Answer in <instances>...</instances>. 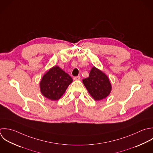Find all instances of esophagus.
Returning <instances> with one entry per match:
<instances>
[{
    "instance_id": "1",
    "label": "esophagus",
    "mask_w": 153,
    "mask_h": 153,
    "mask_svg": "<svg viewBox=\"0 0 153 153\" xmlns=\"http://www.w3.org/2000/svg\"><path fill=\"white\" fill-rule=\"evenodd\" d=\"M73 79L74 80H79L80 79V76H75L73 77Z\"/></svg>"
}]
</instances>
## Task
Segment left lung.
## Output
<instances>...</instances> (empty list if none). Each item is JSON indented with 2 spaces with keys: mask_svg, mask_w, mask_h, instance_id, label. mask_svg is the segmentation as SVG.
Segmentation results:
<instances>
[{
  "mask_svg": "<svg viewBox=\"0 0 153 153\" xmlns=\"http://www.w3.org/2000/svg\"><path fill=\"white\" fill-rule=\"evenodd\" d=\"M83 83L95 101L105 98L111 91V85L107 76L95 67L92 68L89 77L83 79Z\"/></svg>",
  "mask_w": 153,
  "mask_h": 153,
  "instance_id": "1",
  "label": "left lung"
}]
</instances>
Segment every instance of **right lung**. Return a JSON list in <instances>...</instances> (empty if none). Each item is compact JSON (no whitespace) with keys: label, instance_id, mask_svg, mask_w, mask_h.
I'll list each match as a JSON object with an SVG mask.
<instances>
[{"label":"right lung","instance_id":"1","mask_svg":"<svg viewBox=\"0 0 153 153\" xmlns=\"http://www.w3.org/2000/svg\"><path fill=\"white\" fill-rule=\"evenodd\" d=\"M72 78L58 66L52 67L43 76L40 88L42 95L49 100H59L65 93Z\"/></svg>","mask_w":153,"mask_h":153}]
</instances>
